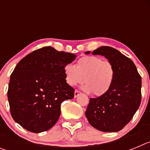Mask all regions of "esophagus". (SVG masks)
<instances>
[{
  "label": "esophagus",
  "mask_w": 150,
  "mask_h": 150,
  "mask_svg": "<svg viewBox=\"0 0 150 150\" xmlns=\"http://www.w3.org/2000/svg\"><path fill=\"white\" fill-rule=\"evenodd\" d=\"M80 94H81V92H80V91H78V90H75V91H74V97H75V98H76V97L79 96Z\"/></svg>",
  "instance_id": "obj_1"
}]
</instances>
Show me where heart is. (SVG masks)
I'll use <instances>...</instances> for the list:
<instances>
[{
	"label": "heart",
	"instance_id": "1",
	"mask_svg": "<svg viewBox=\"0 0 150 150\" xmlns=\"http://www.w3.org/2000/svg\"><path fill=\"white\" fill-rule=\"evenodd\" d=\"M64 77L70 86L82 83L86 84L83 89L100 96L109 91L115 76L114 66L109 61H103L100 57L84 56L77 61L75 66L67 64L64 67Z\"/></svg>",
	"mask_w": 150,
	"mask_h": 150
}]
</instances>
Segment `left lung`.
I'll return each instance as SVG.
<instances>
[{"mask_svg": "<svg viewBox=\"0 0 150 150\" xmlns=\"http://www.w3.org/2000/svg\"><path fill=\"white\" fill-rule=\"evenodd\" d=\"M86 52V54H89ZM103 55L113 64L115 76L107 93L90 98L86 116L91 126L104 132L122 129L139 108L141 102V76L129 58L110 46L92 52Z\"/></svg>", "mask_w": 150, "mask_h": 150, "instance_id": "8db88e82", "label": "left lung"}]
</instances>
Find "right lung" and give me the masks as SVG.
<instances>
[{
    "label": "right lung",
    "mask_w": 150,
    "mask_h": 150,
    "mask_svg": "<svg viewBox=\"0 0 150 150\" xmlns=\"http://www.w3.org/2000/svg\"><path fill=\"white\" fill-rule=\"evenodd\" d=\"M76 56L45 46L17 64L10 76L7 97L12 117L25 129L40 133L57 122L61 104L74 97L64 67Z\"/></svg>",
    "instance_id": "right-lung-1"
}]
</instances>
